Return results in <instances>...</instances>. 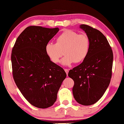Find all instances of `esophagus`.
<instances>
[{
  "instance_id": "1",
  "label": "esophagus",
  "mask_w": 124,
  "mask_h": 124,
  "mask_svg": "<svg viewBox=\"0 0 124 124\" xmlns=\"http://www.w3.org/2000/svg\"><path fill=\"white\" fill-rule=\"evenodd\" d=\"M64 70H65V73H66V75H67V76H68V74L69 73V69H65Z\"/></svg>"
}]
</instances>
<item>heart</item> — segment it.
Here are the masks:
<instances>
[{
  "label": "heart",
  "instance_id": "b5f03b06",
  "mask_svg": "<svg viewBox=\"0 0 124 124\" xmlns=\"http://www.w3.org/2000/svg\"><path fill=\"white\" fill-rule=\"evenodd\" d=\"M90 39L86 34H79L71 30H66L60 34L55 44L47 43L45 51L51 62L59 63L62 59L64 65H70L73 62L79 63L85 60L90 49Z\"/></svg>",
  "mask_w": 124,
  "mask_h": 124
}]
</instances>
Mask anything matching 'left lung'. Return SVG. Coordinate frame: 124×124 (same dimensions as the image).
Returning <instances> with one entry per match:
<instances>
[{
	"mask_svg": "<svg viewBox=\"0 0 124 124\" xmlns=\"http://www.w3.org/2000/svg\"><path fill=\"white\" fill-rule=\"evenodd\" d=\"M80 28L90 39V49L85 60L70 70L68 76L74 81L73 93L83 105H91L102 96L112 75L113 53L107 39L99 30L85 24Z\"/></svg>",
	"mask_w": 124,
	"mask_h": 124,
	"instance_id": "8db88e82",
	"label": "left lung"
}]
</instances>
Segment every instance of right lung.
<instances>
[{"label": "right lung", "mask_w": 124, "mask_h": 124, "mask_svg": "<svg viewBox=\"0 0 124 124\" xmlns=\"http://www.w3.org/2000/svg\"><path fill=\"white\" fill-rule=\"evenodd\" d=\"M59 30L30 26L17 38L11 52L13 76L17 87L35 107L47 108L56 101L66 74L51 62L45 51L49 41Z\"/></svg>", "instance_id": "1"}]
</instances>
